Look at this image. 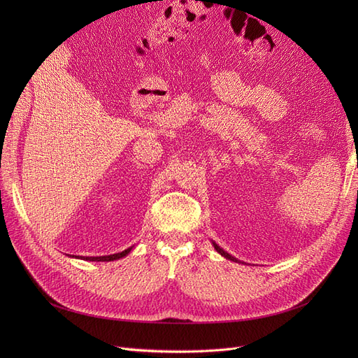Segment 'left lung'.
<instances>
[{
    "label": "left lung",
    "instance_id": "obj_1",
    "mask_svg": "<svg viewBox=\"0 0 358 358\" xmlns=\"http://www.w3.org/2000/svg\"><path fill=\"white\" fill-rule=\"evenodd\" d=\"M213 246H215V249H216V251H218L222 257H225V258H229V259H233V262H236V258L234 257H231L229 252H225L224 251V249H221L218 245H216V243H213Z\"/></svg>",
    "mask_w": 358,
    "mask_h": 358
}]
</instances>
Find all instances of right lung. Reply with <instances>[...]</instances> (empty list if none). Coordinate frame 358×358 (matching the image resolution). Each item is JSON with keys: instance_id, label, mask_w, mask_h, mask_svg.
Wrapping results in <instances>:
<instances>
[{"instance_id": "obj_1", "label": "right lung", "mask_w": 358, "mask_h": 358, "mask_svg": "<svg viewBox=\"0 0 358 358\" xmlns=\"http://www.w3.org/2000/svg\"><path fill=\"white\" fill-rule=\"evenodd\" d=\"M129 251H131V248H128V249H125V251L113 254V255H106V257H86V258H83V259H90V262H113V259L125 257Z\"/></svg>"}]
</instances>
